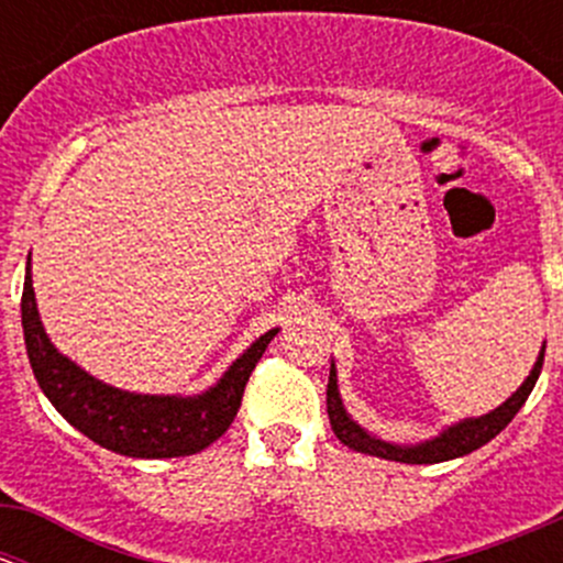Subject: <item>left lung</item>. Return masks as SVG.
<instances>
[{
  "label": "left lung",
  "instance_id": "1",
  "mask_svg": "<svg viewBox=\"0 0 563 563\" xmlns=\"http://www.w3.org/2000/svg\"><path fill=\"white\" fill-rule=\"evenodd\" d=\"M542 362H544V345L537 356V365L533 371L528 373V378L523 382V387L515 391L507 402H501L498 408H493L490 413L485 417H474V419H463V422L450 424L444 433H439L435 439L422 441V444L413 446H400V444H389V441L376 439V435L367 433L365 428L354 422V419L345 413L343 400H340L338 391V371H334V362L329 367V384H327V413H329V424H332L334 435L343 441L349 450L354 452H365V455H376L384 460H395V463H444V460H455L468 455V452L479 450L485 446L487 441L496 439L504 428L515 419V413L523 408V402L531 395L533 384H537L539 373H542Z\"/></svg>",
  "mask_w": 563,
  "mask_h": 563
}]
</instances>
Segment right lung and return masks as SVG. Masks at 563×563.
Listing matches in <instances>:
<instances>
[{"label":"right lung","instance_id":"add662e5","mask_svg":"<svg viewBox=\"0 0 563 563\" xmlns=\"http://www.w3.org/2000/svg\"><path fill=\"white\" fill-rule=\"evenodd\" d=\"M26 354L40 389L56 411L87 439L128 457H185L207 450L234 422L242 391L277 329L261 334L223 373L214 387L201 395H135L89 376L87 371L54 349L40 321L30 266L21 297Z\"/></svg>","mask_w":563,"mask_h":563}]
</instances>
